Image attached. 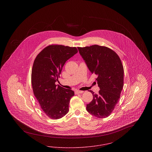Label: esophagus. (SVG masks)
Listing matches in <instances>:
<instances>
[{
  "mask_svg": "<svg viewBox=\"0 0 152 152\" xmlns=\"http://www.w3.org/2000/svg\"><path fill=\"white\" fill-rule=\"evenodd\" d=\"M84 92V91H79V90H76L75 91V94H83Z\"/></svg>",
  "mask_w": 152,
  "mask_h": 152,
  "instance_id": "esophagus-1",
  "label": "esophagus"
}]
</instances>
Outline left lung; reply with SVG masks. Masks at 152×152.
Listing matches in <instances>:
<instances>
[{
    "label": "left lung",
    "instance_id": "obj_1",
    "mask_svg": "<svg viewBox=\"0 0 152 152\" xmlns=\"http://www.w3.org/2000/svg\"><path fill=\"white\" fill-rule=\"evenodd\" d=\"M78 49L89 71L97 76L96 81L100 89L98 94L89 91L93 100L87 104V111L98 118L107 117L114 110L124 86L121 59L115 51L105 46L94 45Z\"/></svg>",
    "mask_w": 152,
    "mask_h": 152
}]
</instances>
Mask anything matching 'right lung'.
Segmentation results:
<instances>
[{"label":"right lung","instance_id":"add662e5","mask_svg":"<svg viewBox=\"0 0 152 152\" xmlns=\"http://www.w3.org/2000/svg\"><path fill=\"white\" fill-rule=\"evenodd\" d=\"M76 47L52 44L36 56L32 66L31 83L33 92L45 115L59 119L69 112L74 92L55 84L65 62L77 53Z\"/></svg>","mask_w":152,"mask_h":152}]
</instances>
